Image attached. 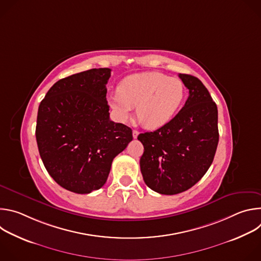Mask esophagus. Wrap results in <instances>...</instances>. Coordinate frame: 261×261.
<instances>
[{
  "instance_id": "1",
  "label": "esophagus",
  "mask_w": 261,
  "mask_h": 261,
  "mask_svg": "<svg viewBox=\"0 0 261 261\" xmlns=\"http://www.w3.org/2000/svg\"><path fill=\"white\" fill-rule=\"evenodd\" d=\"M132 134H133V138H137V136H138V131H137V130H133Z\"/></svg>"
}]
</instances>
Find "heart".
<instances>
[{
  "mask_svg": "<svg viewBox=\"0 0 261 261\" xmlns=\"http://www.w3.org/2000/svg\"><path fill=\"white\" fill-rule=\"evenodd\" d=\"M185 86L175 77L160 72H143L126 77L119 92L109 96V104L121 122L129 119L137 106L139 122L148 129L167 124L177 113L185 99Z\"/></svg>",
  "mask_w": 261,
  "mask_h": 261,
  "instance_id": "obj_1",
  "label": "heart"
}]
</instances>
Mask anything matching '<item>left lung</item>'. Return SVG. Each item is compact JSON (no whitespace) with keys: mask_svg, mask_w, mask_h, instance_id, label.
Segmentation results:
<instances>
[{"mask_svg":"<svg viewBox=\"0 0 261 261\" xmlns=\"http://www.w3.org/2000/svg\"><path fill=\"white\" fill-rule=\"evenodd\" d=\"M189 97L178 114L154 132L137 139L143 144L140 170L155 192L174 195L190 189L213 163L219 141L218 109L195 76L178 74Z\"/></svg>","mask_w":261,"mask_h":261,"instance_id":"left-lung-1","label":"left lung"}]
</instances>
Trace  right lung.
Instances as JSON below:
<instances>
[{"label": "right lung", "mask_w": 261, "mask_h": 261, "mask_svg": "<svg viewBox=\"0 0 261 261\" xmlns=\"http://www.w3.org/2000/svg\"><path fill=\"white\" fill-rule=\"evenodd\" d=\"M109 68L57 82L38 108L36 139L49 175L68 191L88 194L106 182L111 163L133 139L131 128L109 119Z\"/></svg>", "instance_id": "1"}]
</instances>
